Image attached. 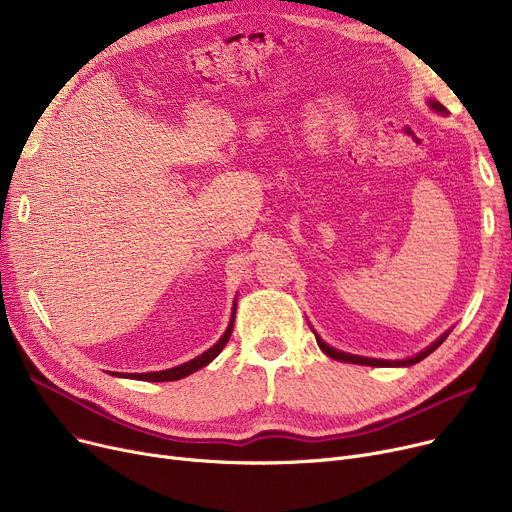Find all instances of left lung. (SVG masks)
<instances>
[{
    "instance_id": "8db88e82",
    "label": "left lung",
    "mask_w": 512,
    "mask_h": 512,
    "mask_svg": "<svg viewBox=\"0 0 512 512\" xmlns=\"http://www.w3.org/2000/svg\"><path fill=\"white\" fill-rule=\"evenodd\" d=\"M427 105L432 107V110L436 112V114H442V116H446L448 112H446V107L440 103V101H436V99H427ZM313 330V328H311ZM313 334H315V340H317V344H319V348L321 351H324L328 357H332V359H336V361H342V363H355V365H371V367H411V365H415V363H419V361H423L427 355H432L436 348L448 338V334H450V330H446L436 342H432L429 344L427 348H423L421 353H417L415 357H409V359H400V361H386V359H371V357H359V355H351V353H342V351H336L334 346H330V344H326L324 340H321V336L313 330Z\"/></svg>"
}]
</instances>
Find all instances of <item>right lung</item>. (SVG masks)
Here are the masks:
<instances>
[{
    "label": "right lung",
    "mask_w": 512,
    "mask_h": 512,
    "mask_svg": "<svg viewBox=\"0 0 512 512\" xmlns=\"http://www.w3.org/2000/svg\"><path fill=\"white\" fill-rule=\"evenodd\" d=\"M234 317H236V299H234V307H232V315H230V324L226 328V332L222 334V338L215 342L209 351H205L203 355L191 359L188 363H182L178 367L172 369H164V371H151V373H114L118 378H132V380H143V382H174V380H182L186 375H191L195 371H199L201 367L209 365L215 357L222 353V348L226 346V342L230 340V334L234 330Z\"/></svg>",
    "instance_id": "1"
}]
</instances>
